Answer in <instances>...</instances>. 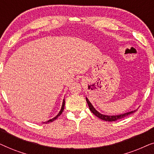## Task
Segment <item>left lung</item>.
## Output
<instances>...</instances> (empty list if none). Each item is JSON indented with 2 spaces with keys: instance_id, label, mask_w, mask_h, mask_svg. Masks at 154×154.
Returning <instances> with one entry per match:
<instances>
[{
  "instance_id": "left-lung-1",
  "label": "left lung",
  "mask_w": 154,
  "mask_h": 154,
  "mask_svg": "<svg viewBox=\"0 0 154 154\" xmlns=\"http://www.w3.org/2000/svg\"><path fill=\"white\" fill-rule=\"evenodd\" d=\"M86 101H87L88 105V106H89L90 110L91 111V112L92 113H94V114L97 117H98L99 119L103 120V121H117V120L123 119V118L128 116H129L130 114H132V113H133L134 111H136V110H134V111H130V112H128V113H123V114L117 115V116H106V115H103V114H101L100 113H99L97 111H96V109L94 108L93 106H92V105L91 104V103L90 102V101L88 100V98H86Z\"/></svg>"
}]
</instances>
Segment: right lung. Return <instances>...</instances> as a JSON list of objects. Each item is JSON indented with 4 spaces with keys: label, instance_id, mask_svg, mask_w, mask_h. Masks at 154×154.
<instances>
[{
    "label": "right lung",
    "instance_id": "add662e5",
    "mask_svg": "<svg viewBox=\"0 0 154 154\" xmlns=\"http://www.w3.org/2000/svg\"><path fill=\"white\" fill-rule=\"evenodd\" d=\"M64 104H65V101H64H64H63V103H62V109H61V110H60V113H58L57 116H56L55 117L53 118V119H52L49 120V121H45V122H44L43 123H50V122H52V121H54V120H56L57 119V118H58L59 116H60L61 114H62V112H63V111H64Z\"/></svg>",
    "mask_w": 154,
    "mask_h": 154
}]
</instances>
